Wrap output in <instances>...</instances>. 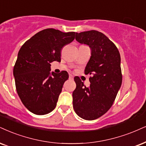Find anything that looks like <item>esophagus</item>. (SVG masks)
I'll return each mask as SVG.
<instances>
[{
  "label": "esophagus",
  "instance_id": "obj_1",
  "mask_svg": "<svg viewBox=\"0 0 146 146\" xmlns=\"http://www.w3.org/2000/svg\"><path fill=\"white\" fill-rule=\"evenodd\" d=\"M69 78H70V79H73V78H74V76H73L72 74H70Z\"/></svg>",
  "mask_w": 146,
  "mask_h": 146
}]
</instances>
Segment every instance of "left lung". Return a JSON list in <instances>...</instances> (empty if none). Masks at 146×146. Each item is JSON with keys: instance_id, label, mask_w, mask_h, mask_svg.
<instances>
[{"instance_id": "left-lung-1", "label": "left lung", "mask_w": 146, "mask_h": 146, "mask_svg": "<svg viewBox=\"0 0 146 146\" xmlns=\"http://www.w3.org/2000/svg\"><path fill=\"white\" fill-rule=\"evenodd\" d=\"M76 40L91 48L84 73L91 75L87 87L78 77L73 91V108L78 116L93 120L107 112L114 103L122 84L120 55L116 45L96 30L76 33Z\"/></svg>"}]
</instances>
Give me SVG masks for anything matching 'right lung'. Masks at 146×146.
I'll use <instances>...</instances> for the list:
<instances>
[{
    "instance_id": "obj_1",
    "label": "right lung",
    "mask_w": 146,
    "mask_h": 146,
    "mask_svg": "<svg viewBox=\"0 0 146 146\" xmlns=\"http://www.w3.org/2000/svg\"><path fill=\"white\" fill-rule=\"evenodd\" d=\"M75 32L48 28L27 40L18 52L13 68L17 94L25 107L37 115L51 112L56 106L66 71L51 72L50 63L61 61V50L72 42Z\"/></svg>"
}]
</instances>
